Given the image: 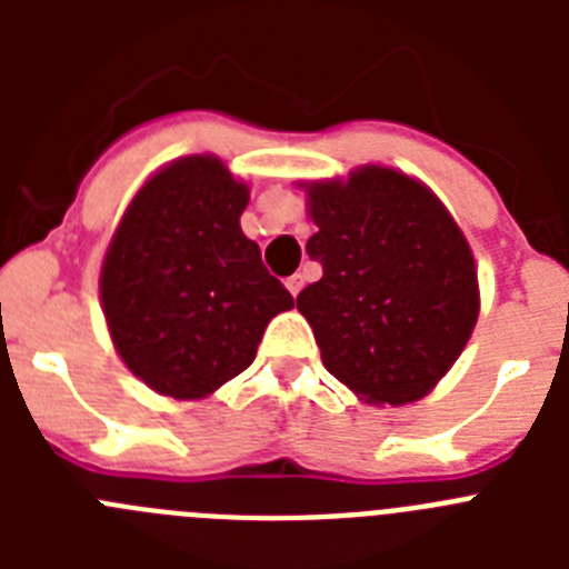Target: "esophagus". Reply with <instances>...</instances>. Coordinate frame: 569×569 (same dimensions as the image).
<instances>
[{
  "label": "esophagus",
  "mask_w": 569,
  "mask_h": 569,
  "mask_svg": "<svg viewBox=\"0 0 569 569\" xmlns=\"http://www.w3.org/2000/svg\"><path fill=\"white\" fill-rule=\"evenodd\" d=\"M284 284H288L290 293L299 296V293H301V288H305V276H301V273H293V276H290L288 281H284Z\"/></svg>",
  "instance_id": "1"
}]
</instances>
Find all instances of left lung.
Returning <instances> with one entry per match:
<instances>
[{"mask_svg":"<svg viewBox=\"0 0 569 569\" xmlns=\"http://www.w3.org/2000/svg\"><path fill=\"white\" fill-rule=\"evenodd\" d=\"M321 279L296 308L321 361L370 405H410L453 367L479 319L470 244L425 184L393 168L308 188Z\"/></svg>","mask_w":569,"mask_h":569,"instance_id":"8db88e82","label":"left lung"}]
</instances>
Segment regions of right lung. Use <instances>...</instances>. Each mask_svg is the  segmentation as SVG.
I'll list each match as a JSON object with an SVG mask.
<instances>
[{"label": "right lung", "instance_id": "add662e5", "mask_svg": "<svg viewBox=\"0 0 569 569\" xmlns=\"http://www.w3.org/2000/svg\"><path fill=\"white\" fill-rule=\"evenodd\" d=\"M248 184L184 156L130 202L102 264V308L124 365L156 393L202 399L256 359L293 296L241 233Z\"/></svg>", "mask_w": 569, "mask_h": 569}]
</instances>
